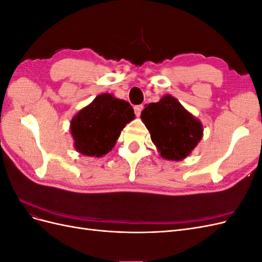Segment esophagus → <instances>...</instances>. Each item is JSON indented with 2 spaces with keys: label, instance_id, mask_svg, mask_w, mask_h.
I'll list each match as a JSON object with an SVG mask.
<instances>
[{
  "label": "esophagus",
  "instance_id": "obj_1",
  "mask_svg": "<svg viewBox=\"0 0 262 262\" xmlns=\"http://www.w3.org/2000/svg\"><path fill=\"white\" fill-rule=\"evenodd\" d=\"M142 110H143V105H137L134 106V113H136V115L139 117L142 113Z\"/></svg>",
  "mask_w": 262,
  "mask_h": 262
}]
</instances>
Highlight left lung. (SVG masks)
I'll use <instances>...</instances> for the list:
<instances>
[{
	"label": "left lung",
	"mask_w": 262,
	"mask_h": 262,
	"mask_svg": "<svg viewBox=\"0 0 262 262\" xmlns=\"http://www.w3.org/2000/svg\"><path fill=\"white\" fill-rule=\"evenodd\" d=\"M141 119L166 160L180 161L187 157L202 138L201 122L169 95L148 104Z\"/></svg>",
	"instance_id": "left-lung-1"
}]
</instances>
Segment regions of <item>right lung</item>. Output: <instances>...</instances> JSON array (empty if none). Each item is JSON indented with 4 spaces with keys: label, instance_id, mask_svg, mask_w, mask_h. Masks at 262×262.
Instances as JSON below:
<instances>
[{
    "label": "right lung",
    "instance_id": "obj_1",
    "mask_svg": "<svg viewBox=\"0 0 262 262\" xmlns=\"http://www.w3.org/2000/svg\"><path fill=\"white\" fill-rule=\"evenodd\" d=\"M134 116L128 101L110 94L99 95L71 121L75 148L87 156L106 155Z\"/></svg>",
    "mask_w": 262,
    "mask_h": 262
}]
</instances>
